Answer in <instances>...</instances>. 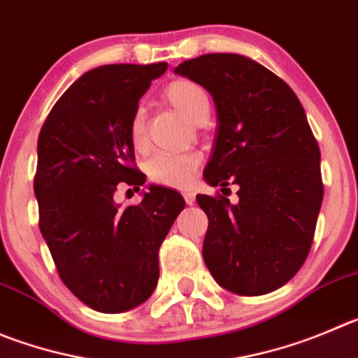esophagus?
Returning a JSON list of instances; mask_svg holds the SVG:
<instances>
[{
    "label": "esophagus",
    "instance_id": "1",
    "mask_svg": "<svg viewBox=\"0 0 358 358\" xmlns=\"http://www.w3.org/2000/svg\"><path fill=\"white\" fill-rule=\"evenodd\" d=\"M183 199H185L187 205H194L196 201V196L192 192H183Z\"/></svg>",
    "mask_w": 358,
    "mask_h": 358
}]
</instances>
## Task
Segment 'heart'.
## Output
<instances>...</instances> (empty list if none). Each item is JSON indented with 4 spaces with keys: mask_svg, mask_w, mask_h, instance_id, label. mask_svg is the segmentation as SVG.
<instances>
[{
    "mask_svg": "<svg viewBox=\"0 0 358 358\" xmlns=\"http://www.w3.org/2000/svg\"><path fill=\"white\" fill-rule=\"evenodd\" d=\"M164 96L176 111L182 113L190 122L201 123L203 120L208 118V93L198 83L189 81V79H178V81L169 83L164 90ZM129 139L136 152L148 150L145 113L141 109H138L130 118ZM199 162H201V157L198 153H159L148 160L146 173L157 185L185 189L192 182V176H194Z\"/></svg>",
    "mask_w": 358,
    "mask_h": 358,
    "instance_id": "b5f03b06",
    "label": "heart"
}]
</instances>
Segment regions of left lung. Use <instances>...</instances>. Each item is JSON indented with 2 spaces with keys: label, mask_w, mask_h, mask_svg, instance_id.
Masks as SVG:
<instances>
[{
  "label": "left lung",
  "mask_w": 358,
  "mask_h": 358,
  "mask_svg": "<svg viewBox=\"0 0 358 358\" xmlns=\"http://www.w3.org/2000/svg\"><path fill=\"white\" fill-rule=\"evenodd\" d=\"M213 96L217 134L206 182L236 183L238 203L199 194L208 217L203 259L236 295H265L300 270L323 201L320 146L293 90L259 63L231 52L175 70ZM226 190V189H220Z\"/></svg>",
  "instance_id": "1"
}]
</instances>
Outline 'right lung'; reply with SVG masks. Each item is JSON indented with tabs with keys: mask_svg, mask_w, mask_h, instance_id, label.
Masks as SVG:
<instances>
[{
	"mask_svg": "<svg viewBox=\"0 0 358 358\" xmlns=\"http://www.w3.org/2000/svg\"><path fill=\"white\" fill-rule=\"evenodd\" d=\"M166 69L96 66L59 96L40 129L33 182L40 233L63 285L99 313H123L150 299L159 249L185 206L164 187H150L139 205L115 203L118 187L139 190L146 182L134 166L129 123Z\"/></svg>",
	"mask_w": 358,
	"mask_h": 358,
	"instance_id": "right-lung-1",
	"label": "right lung"
}]
</instances>
